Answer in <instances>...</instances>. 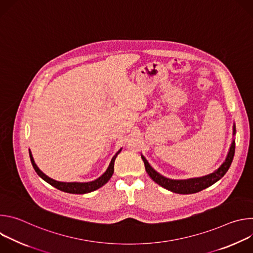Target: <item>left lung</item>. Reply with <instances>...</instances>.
I'll use <instances>...</instances> for the list:
<instances>
[{"label": "left lung", "mask_w": 253, "mask_h": 253, "mask_svg": "<svg viewBox=\"0 0 253 253\" xmlns=\"http://www.w3.org/2000/svg\"><path fill=\"white\" fill-rule=\"evenodd\" d=\"M235 132H236L235 125H233V135H235ZM234 152H235V141L233 140L230 145L228 154L225 158V161L220 165L218 169H216L214 172L202 177L189 178L184 180H174V179L166 178L165 176L155 171L151 167V165L148 163L146 158L142 154H141V158L144 162V165H145L146 172L148 173V175L150 176V178L153 180V181L156 182L158 185L162 186L163 188L169 191H172L178 194H192L211 186L215 182H217L219 179H221L225 175V173L228 171L232 163Z\"/></svg>", "instance_id": "1"}]
</instances>
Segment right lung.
<instances>
[{"label":"right lung","instance_id":"1","mask_svg":"<svg viewBox=\"0 0 253 253\" xmlns=\"http://www.w3.org/2000/svg\"><path fill=\"white\" fill-rule=\"evenodd\" d=\"M121 149L113 156L109 166H108L107 170L103 173V175H101L99 178H97L94 181H90V182H60V181H56V180L48 177L46 174H44L39 168L38 166L36 165L34 158L32 156L31 151L29 150V155H30V159L32 162V165L35 169V171L37 172V174L43 179L47 183H49L50 185L54 186L55 188L67 192V193H72V194H85V193H89L92 192L94 190H97L98 188L102 187L103 185H105L108 181H109L110 178L113 175L114 172V162L115 159L117 157V155L120 153Z\"/></svg>","mask_w":253,"mask_h":253}]
</instances>
